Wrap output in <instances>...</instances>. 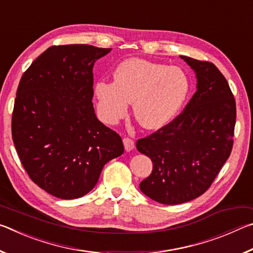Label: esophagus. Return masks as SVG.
Returning a JSON list of instances; mask_svg holds the SVG:
<instances>
[{"label": "esophagus", "mask_w": 253, "mask_h": 253, "mask_svg": "<svg viewBox=\"0 0 253 253\" xmlns=\"http://www.w3.org/2000/svg\"><path fill=\"white\" fill-rule=\"evenodd\" d=\"M123 143H124V147H125L127 152H130L135 148V142L132 139L128 138V137H126V138L123 139Z\"/></svg>", "instance_id": "obj_1"}]
</instances>
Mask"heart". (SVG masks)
Here are the masks:
<instances>
[{
  "label": "heart",
  "mask_w": 253,
  "mask_h": 253,
  "mask_svg": "<svg viewBox=\"0 0 253 253\" xmlns=\"http://www.w3.org/2000/svg\"><path fill=\"white\" fill-rule=\"evenodd\" d=\"M115 81L95 84L97 109L101 121L115 125L125 116L132 101L136 121L146 129H158L172 121L185 100L188 83L176 67H166L140 58L119 63Z\"/></svg>",
  "instance_id": "b5f03b06"
}]
</instances>
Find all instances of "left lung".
Masks as SVG:
<instances>
[{"label":"left lung","instance_id":"1","mask_svg":"<svg viewBox=\"0 0 253 253\" xmlns=\"http://www.w3.org/2000/svg\"><path fill=\"white\" fill-rule=\"evenodd\" d=\"M181 58L196 76V92L182 114L156 132L137 140L153 162L139 188L158 203L175 205L202 195L211 186L233 146L235 100L212 62Z\"/></svg>","mask_w":253,"mask_h":253}]
</instances>
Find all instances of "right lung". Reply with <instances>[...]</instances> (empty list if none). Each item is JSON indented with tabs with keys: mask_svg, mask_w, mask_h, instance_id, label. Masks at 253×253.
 I'll return each mask as SVG.
<instances>
[{
	"mask_svg": "<svg viewBox=\"0 0 253 253\" xmlns=\"http://www.w3.org/2000/svg\"><path fill=\"white\" fill-rule=\"evenodd\" d=\"M110 50L50 46L20 80L12 138L30 178L55 198L85 195L106 163L124 153L121 136L98 121L92 105V68Z\"/></svg>",
	"mask_w": 253,
	"mask_h": 253,
	"instance_id": "right-lung-1",
	"label": "right lung"
}]
</instances>
